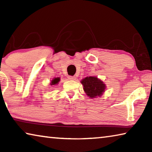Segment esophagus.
<instances>
[{
    "instance_id": "1",
    "label": "esophagus",
    "mask_w": 152,
    "mask_h": 152,
    "mask_svg": "<svg viewBox=\"0 0 152 152\" xmlns=\"http://www.w3.org/2000/svg\"><path fill=\"white\" fill-rule=\"evenodd\" d=\"M68 78L69 80H76V77L75 76H69L68 77Z\"/></svg>"
}]
</instances>
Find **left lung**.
<instances>
[{"label": "left lung", "mask_w": 152, "mask_h": 152, "mask_svg": "<svg viewBox=\"0 0 152 152\" xmlns=\"http://www.w3.org/2000/svg\"><path fill=\"white\" fill-rule=\"evenodd\" d=\"M85 93L91 99L101 96L106 89V85L96 76H87L81 80Z\"/></svg>", "instance_id": "obj_1"}]
</instances>
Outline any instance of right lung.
Wrapping results in <instances>:
<instances>
[{"mask_svg":"<svg viewBox=\"0 0 152 152\" xmlns=\"http://www.w3.org/2000/svg\"><path fill=\"white\" fill-rule=\"evenodd\" d=\"M60 78H59V77H57V78H53V79L51 80L50 85H51V86L57 85V84L59 83V82H60Z\"/></svg>","mask_w":152,"mask_h":152,"instance_id":"1","label":"right lung"}]
</instances>
